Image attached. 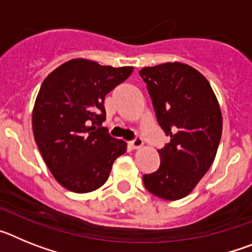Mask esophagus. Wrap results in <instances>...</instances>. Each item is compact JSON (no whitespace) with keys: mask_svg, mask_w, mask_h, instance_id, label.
<instances>
[{"mask_svg":"<svg viewBox=\"0 0 252 252\" xmlns=\"http://www.w3.org/2000/svg\"><path fill=\"white\" fill-rule=\"evenodd\" d=\"M142 145H144V141H142L141 137H139V136L135 137V139L130 142V146L132 149H140V148H142Z\"/></svg>","mask_w":252,"mask_h":252,"instance_id":"34e87169","label":"esophagus"}]
</instances>
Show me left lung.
I'll use <instances>...</instances> for the list:
<instances>
[{"instance_id":"obj_1","label":"left lung","mask_w":252,"mask_h":252,"mask_svg":"<svg viewBox=\"0 0 252 252\" xmlns=\"http://www.w3.org/2000/svg\"><path fill=\"white\" fill-rule=\"evenodd\" d=\"M148 87L160 127L170 141L158 150L160 166L142 177L149 192L177 201L192 192L216 158L222 115L212 87L197 69L183 63L146 66Z\"/></svg>"}]
</instances>
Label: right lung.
<instances>
[{
  "mask_svg": "<svg viewBox=\"0 0 252 252\" xmlns=\"http://www.w3.org/2000/svg\"><path fill=\"white\" fill-rule=\"evenodd\" d=\"M132 70L73 59L40 87L32 111L35 141L51 174L70 192L88 193L103 186L113 161L126 151L124 140L102 127L103 102Z\"/></svg>",
  "mask_w": 252,
  "mask_h": 252,
  "instance_id": "obj_1",
  "label": "right lung"
}]
</instances>
